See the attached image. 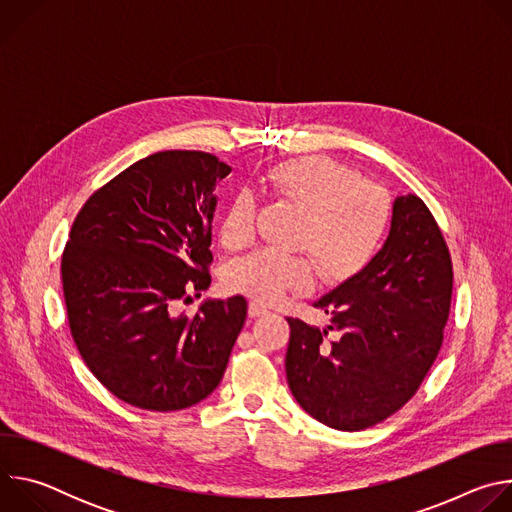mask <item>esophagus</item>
I'll return each instance as SVG.
<instances>
[{
  "mask_svg": "<svg viewBox=\"0 0 512 512\" xmlns=\"http://www.w3.org/2000/svg\"><path fill=\"white\" fill-rule=\"evenodd\" d=\"M269 310H267V306H263L261 302H249V316L251 318H259V316H263V314H267Z\"/></svg>",
  "mask_w": 512,
  "mask_h": 512,
  "instance_id": "obj_1",
  "label": "esophagus"
}]
</instances>
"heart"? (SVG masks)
I'll list each match as a JSON object with an SVG mask.
<instances>
[{"label":"heart","mask_w":512,"mask_h":512,"mask_svg":"<svg viewBox=\"0 0 512 512\" xmlns=\"http://www.w3.org/2000/svg\"><path fill=\"white\" fill-rule=\"evenodd\" d=\"M263 188L275 200L302 210L291 245L307 253L259 249L233 261L227 285L257 302H277L291 291H308L316 264L326 283H344L367 269L379 255L389 227L387 192L330 158L308 156L267 170ZM257 202L251 190H237L225 210L221 241L229 249L245 247L255 233Z\"/></svg>","instance_id":"heart-1"}]
</instances>
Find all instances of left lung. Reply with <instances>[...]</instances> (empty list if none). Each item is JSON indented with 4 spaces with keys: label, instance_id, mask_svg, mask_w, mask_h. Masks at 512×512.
<instances>
[{
    "label": "left lung",
    "instance_id": "8db88e82",
    "mask_svg": "<svg viewBox=\"0 0 512 512\" xmlns=\"http://www.w3.org/2000/svg\"><path fill=\"white\" fill-rule=\"evenodd\" d=\"M454 269L448 243L417 194L397 196L373 263L314 306L326 330L287 318V385L320 423L358 431L397 413L444 342Z\"/></svg>",
    "mask_w": 512,
    "mask_h": 512
}]
</instances>
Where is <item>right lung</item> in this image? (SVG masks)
<instances>
[{
    "label": "right lung",
    "mask_w": 512,
    "mask_h": 512,
    "mask_svg": "<svg viewBox=\"0 0 512 512\" xmlns=\"http://www.w3.org/2000/svg\"><path fill=\"white\" fill-rule=\"evenodd\" d=\"M229 172L206 152H158L97 188L70 227L60 277L72 340L133 407H192L225 375L247 300L204 302L194 318L172 308L210 285L212 190Z\"/></svg>",
    "instance_id": "1"
}]
</instances>
